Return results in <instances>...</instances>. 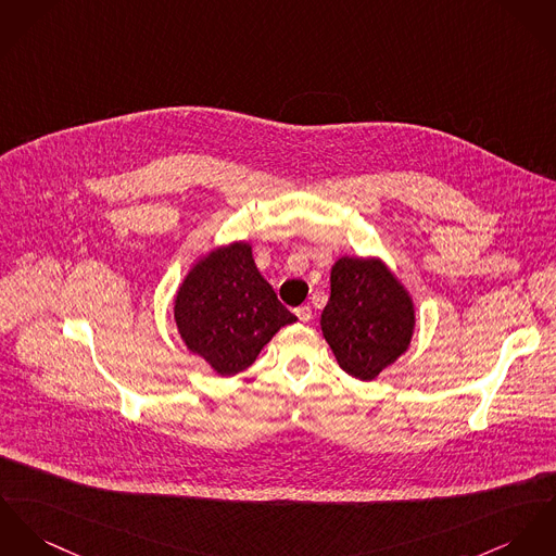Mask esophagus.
Instances as JSON below:
<instances>
[{
    "instance_id": "obj_1",
    "label": "esophagus",
    "mask_w": 556,
    "mask_h": 556,
    "mask_svg": "<svg viewBox=\"0 0 556 556\" xmlns=\"http://www.w3.org/2000/svg\"><path fill=\"white\" fill-rule=\"evenodd\" d=\"M296 315H299L300 321H311V317H313V311H311V306L308 304H304V306H299L296 308Z\"/></svg>"
}]
</instances>
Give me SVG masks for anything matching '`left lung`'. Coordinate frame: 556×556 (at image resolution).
Listing matches in <instances>:
<instances>
[{"instance_id":"8db88e82","label":"left lung","mask_w":556,"mask_h":556,"mask_svg":"<svg viewBox=\"0 0 556 556\" xmlns=\"http://www.w3.org/2000/svg\"><path fill=\"white\" fill-rule=\"evenodd\" d=\"M321 332L346 375L372 381L408 349L415 304L379 257L342 256L330 273Z\"/></svg>"}]
</instances>
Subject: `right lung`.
Returning <instances> with one entry per match:
<instances>
[{"label":"right lung","instance_id":"right-lung-1","mask_svg":"<svg viewBox=\"0 0 556 556\" xmlns=\"http://www.w3.org/2000/svg\"><path fill=\"white\" fill-rule=\"evenodd\" d=\"M173 317L186 346L222 377L243 372L279 328L296 321L260 275L245 241L217 248L190 268Z\"/></svg>","mask_w":556,"mask_h":556}]
</instances>
